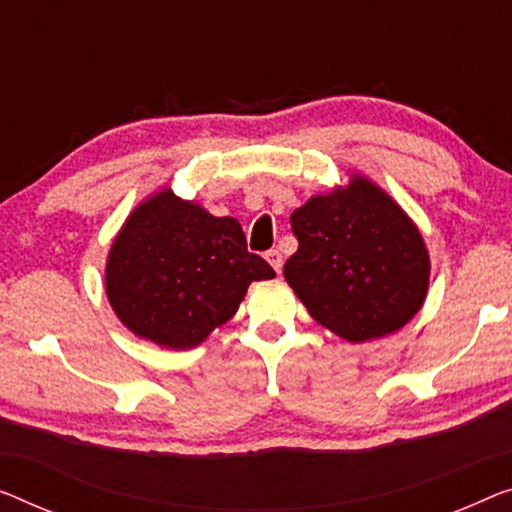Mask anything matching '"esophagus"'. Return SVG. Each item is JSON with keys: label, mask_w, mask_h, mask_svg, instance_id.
I'll list each match as a JSON object with an SVG mask.
<instances>
[{"label": "esophagus", "mask_w": 512, "mask_h": 512, "mask_svg": "<svg viewBox=\"0 0 512 512\" xmlns=\"http://www.w3.org/2000/svg\"><path fill=\"white\" fill-rule=\"evenodd\" d=\"M266 262H269L273 269H276V273H280L282 271V253L280 250H269V253H266Z\"/></svg>", "instance_id": "34e87169"}]
</instances>
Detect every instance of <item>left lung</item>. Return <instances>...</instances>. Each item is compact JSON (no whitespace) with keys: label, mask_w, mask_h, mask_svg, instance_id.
<instances>
[{"label":"left lung","mask_w":512,"mask_h":512,"mask_svg":"<svg viewBox=\"0 0 512 512\" xmlns=\"http://www.w3.org/2000/svg\"><path fill=\"white\" fill-rule=\"evenodd\" d=\"M299 250L285 278L319 324L349 342L398 331L421 310L430 280L425 243L398 204L356 177L289 218Z\"/></svg>","instance_id":"left-lung-1"}]
</instances>
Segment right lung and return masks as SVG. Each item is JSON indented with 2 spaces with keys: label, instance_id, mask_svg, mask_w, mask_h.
<instances>
[{
  "label": "right lung",
  "instance_id": "obj_1",
  "mask_svg": "<svg viewBox=\"0 0 512 512\" xmlns=\"http://www.w3.org/2000/svg\"><path fill=\"white\" fill-rule=\"evenodd\" d=\"M276 271L248 253L239 220L163 190L112 243L105 292L121 322L156 345L190 349L230 319L253 280Z\"/></svg>",
  "mask_w": 512,
  "mask_h": 512
}]
</instances>
